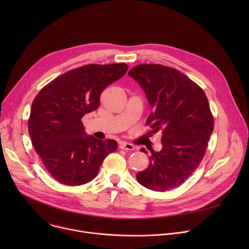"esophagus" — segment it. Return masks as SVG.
<instances>
[{
  "mask_svg": "<svg viewBox=\"0 0 249 249\" xmlns=\"http://www.w3.org/2000/svg\"><path fill=\"white\" fill-rule=\"evenodd\" d=\"M119 148L122 149V150H125V151H135V150H137L134 145H132L130 143H126V142H122V143L119 146Z\"/></svg>",
  "mask_w": 249,
  "mask_h": 249,
  "instance_id": "obj_1",
  "label": "esophagus"
}]
</instances>
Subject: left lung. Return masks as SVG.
<instances>
[{"label":"left lung","mask_w":249,"mask_h":249,"mask_svg":"<svg viewBox=\"0 0 249 249\" xmlns=\"http://www.w3.org/2000/svg\"><path fill=\"white\" fill-rule=\"evenodd\" d=\"M128 75L144 89L154 108L146 124L162 133L161 151H151L148 168L136 178L154 191L178 187L199 166L214 129L208 98L196 83L167 66L141 64Z\"/></svg>","instance_id":"1"}]
</instances>
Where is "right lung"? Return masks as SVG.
<instances>
[{"mask_svg": "<svg viewBox=\"0 0 249 249\" xmlns=\"http://www.w3.org/2000/svg\"><path fill=\"white\" fill-rule=\"evenodd\" d=\"M125 63L89 64L57 77L35 96L28 119L32 145L58 182L79 186L97 175L117 142L88 136L82 118L98 108L102 90L122 78Z\"/></svg>", "mask_w": 249, "mask_h": 249, "instance_id": "obj_1", "label": "right lung"}]
</instances>
